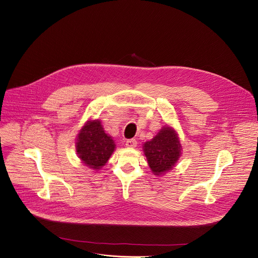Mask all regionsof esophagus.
Instances as JSON below:
<instances>
[{"label": "esophagus", "instance_id": "esophagus-1", "mask_svg": "<svg viewBox=\"0 0 258 258\" xmlns=\"http://www.w3.org/2000/svg\"><path fill=\"white\" fill-rule=\"evenodd\" d=\"M126 147H128V148H135V147L137 146V141L135 139H131V140H127L126 143H125Z\"/></svg>", "mask_w": 258, "mask_h": 258}]
</instances>
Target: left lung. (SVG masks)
<instances>
[{
  "label": "left lung",
  "instance_id": "left-lung-1",
  "mask_svg": "<svg viewBox=\"0 0 258 258\" xmlns=\"http://www.w3.org/2000/svg\"><path fill=\"white\" fill-rule=\"evenodd\" d=\"M144 154L155 175L171 170L181 154V145L174 128L164 125L158 134L143 145Z\"/></svg>",
  "mask_w": 258,
  "mask_h": 258
}]
</instances>
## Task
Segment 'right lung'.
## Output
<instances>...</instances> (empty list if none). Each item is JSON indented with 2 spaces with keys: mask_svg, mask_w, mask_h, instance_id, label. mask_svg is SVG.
Returning <instances> with one entry per match:
<instances>
[{
  "mask_svg": "<svg viewBox=\"0 0 258 258\" xmlns=\"http://www.w3.org/2000/svg\"><path fill=\"white\" fill-rule=\"evenodd\" d=\"M76 148L81 161L88 167L99 170L115 150V143L107 135L99 119L88 120L80 130Z\"/></svg>",
  "mask_w": 258,
  "mask_h": 258,
  "instance_id": "1",
  "label": "right lung"
}]
</instances>
